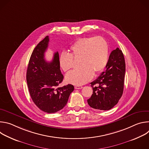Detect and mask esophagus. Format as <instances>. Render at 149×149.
Wrapping results in <instances>:
<instances>
[{"mask_svg": "<svg viewBox=\"0 0 149 149\" xmlns=\"http://www.w3.org/2000/svg\"><path fill=\"white\" fill-rule=\"evenodd\" d=\"M75 89H78V90H79V89H81V88H82V86H75Z\"/></svg>", "mask_w": 149, "mask_h": 149, "instance_id": "1", "label": "esophagus"}]
</instances>
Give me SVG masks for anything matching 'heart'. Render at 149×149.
I'll use <instances>...</instances> for the list:
<instances>
[{
    "mask_svg": "<svg viewBox=\"0 0 149 149\" xmlns=\"http://www.w3.org/2000/svg\"><path fill=\"white\" fill-rule=\"evenodd\" d=\"M71 54L63 53L59 64L67 72L74 67V59L78 60L80 68L68 73L66 81L70 84L81 86L90 81L95 75L100 73L105 67L109 58V46L107 41L101 36L80 38L71 48Z\"/></svg>",
    "mask_w": 149,
    "mask_h": 149,
    "instance_id": "obj_1",
    "label": "heart"
}]
</instances>
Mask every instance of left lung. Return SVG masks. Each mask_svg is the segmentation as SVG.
I'll return each mask as SVG.
<instances>
[{
  "mask_svg": "<svg viewBox=\"0 0 149 149\" xmlns=\"http://www.w3.org/2000/svg\"><path fill=\"white\" fill-rule=\"evenodd\" d=\"M105 68L91 83L93 93L87 100L91 107L100 110L113 108L123 95L125 63L124 55L118 48L111 52Z\"/></svg>",
  "mask_w": 149,
  "mask_h": 149,
  "instance_id": "obj_1",
  "label": "left lung"
}]
</instances>
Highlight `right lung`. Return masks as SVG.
Returning <instances> with one entry per match:
<instances>
[{
  "instance_id": "obj_1",
  "label": "right lung",
  "mask_w": 149,
  "mask_h": 149,
  "mask_svg": "<svg viewBox=\"0 0 149 149\" xmlns=\"http://www.w3.org/2000/svg\"><path fill=\"white\" fill-rule=\"evenodd\" d=\"M49 36L41 40L31 56L26 72V81L31 98L42 111L56 113L66 105L74 87L68 84L58 87L63 79L60 70L59 54H54L52 61L45 59Z\"/></svg>"
}]
</instances>
